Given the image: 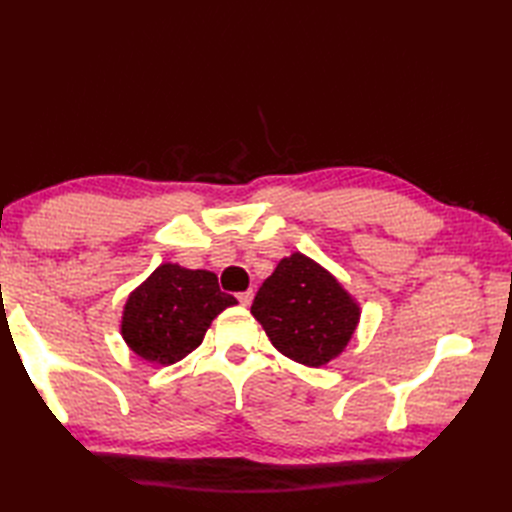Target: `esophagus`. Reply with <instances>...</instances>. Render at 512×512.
<instances>
[{"label": "esophagus", "instance_id": "obj_1", "mask_svg": "<svg viewBox=\"0 0 512 512\" xmlns=\"http://www.w3.org/2000/svg\"><path fill=\"white\" fill-rule=\"evenodd\" d=\"M237 301H239V303H242V306H244V308H248V306H250V303H253V290L239 292V295H237Z\"/></svg>", "mask_w": 512, "mask_h": 512}]
</instances>
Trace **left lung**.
Wrapping results in <instances>:
<instances>
[{
    "label": "left lung",
    "instance_id": "left-lung-1",
    "mask_svg": "<svg viewBox=\"0 0 512 512\" xmlns=\"http://www.w3.org/2000/svg\"><path fill=\"white\" fill-rule=\"evenodd\" d=\"M250 312L281 354L308 367L334 361L361 319V308L339 279L301 253L281 259Z\"/></svg>",
    "mask_w": 512,
    "mask_h": 512
}]
</instances>
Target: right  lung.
<instances>
[{"label":"right lung","instance_id":"right-lung-1","mask_svg":"<svg viewBox=\"0 0 512 512\" xmlns=\"http://www.w3.org/2000/svg\"><path fill=\"white\" fill-rule=\"evenodd\" d=\"M235 303L211 270L160 264L127 297L121 334L147 363L173 365L191 354L217 314Z\"/></svg>","mask_w":512,"mask_h":512}]
</instances>
